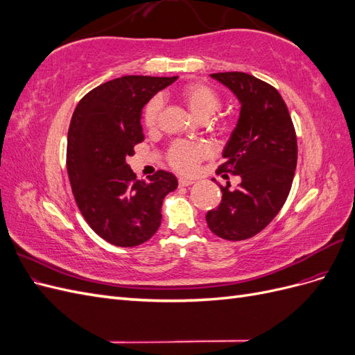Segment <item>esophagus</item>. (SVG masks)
<instances>
[{
    "label": "esophagus",
    "instance_id": "1",
    "mask_svg": "<svg viewBox=\"0 0 355 355\" xmlns=\"http://www.w3.org/2000/svg\"><path fill=\"white\" fill-rule=\"evenodd\" d=\"M192 184H194V180L184 179V178L179 179V187H182V188H184V187H189V185H192Z\"/></svg>",
    "mask_w": 355,
    "mask_h": 355
}]
</instances>
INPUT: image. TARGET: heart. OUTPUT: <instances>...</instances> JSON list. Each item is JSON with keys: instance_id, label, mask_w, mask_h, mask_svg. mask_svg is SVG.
Wrapping results in <instances>:
<instances>
[{"instance_id": "b5f03b06", "label": "heart", "mask_w": 355, "mask_h": 355, "mask_svg": "<svg viewBox=\"0 0 355 355\" xmlns=\"http://www.w3.org/2000/svg\"><path fill=\"white\" fill-rule=\"evenodd\" d=\"M180 101L187 105L189 112L197 120H207L220 108V98L211 85L204 83H189L178 92ZM159 98H153L148 102L144 111V123L148 128L157 124L158 114L161 111ZM210 154V148L198 142H176L168 149V163L182 173H191L201 159Z\"/></svg>"}]
</instances>
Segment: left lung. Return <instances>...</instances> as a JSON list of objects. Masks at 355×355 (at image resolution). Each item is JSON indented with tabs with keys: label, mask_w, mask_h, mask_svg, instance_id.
<instances>
[{
	"label": "left lung",
	"mask_w": 355,
	"mask_h": 355,
	"mask_svg": "<svg viewBox=\"0 0 355 355\" xmlns=\"http://www.w3.org/2000/svg\"><path fill=\"white\" fill-rule=\"evenodd\" d=\"M210 77L228 87L241 105L237 125L223 148L227 171L241 180L237 188L219 185L222 201L206 220L218 237L240 241L270 223L292 188L297 161L295 127L287 106L272 85L244 72H218Z\"/></svg>",
	"instance_id": "8db88e82"
}]
</instances>
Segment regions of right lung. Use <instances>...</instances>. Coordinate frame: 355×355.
Returning <instances> with one entry per match:
<instances>
[{
  "label": "right lung",
  "mask_w": 355,
  "mask_h": 355,
  "mask_svg": "<svg viewBox=\"0 0 355 355\" xmlns=\"http://www.w3.org/2000/svg\"><path fill=\"white\" fill-rule=\"evenodd\" d=\"M178 77L127 75L89 92L75 108L67 167L77 206L90 228L118 247L148 241L161 223V206L178 179L158 170L139 180L127 157L144 141V106Z\"/></svg>",
  "instance_id": "add662e5"
}]
</instances>
